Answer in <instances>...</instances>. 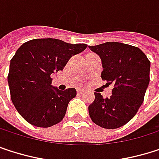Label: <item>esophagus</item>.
<instances>
[{"label":"esophagus","instance_id":"obj_1","mask_svg":"<svg viewBox=\"0 0 159 159\" xmlns=\"http://www.w3.org/2000/svg\"><path fill=\"white\" fill-rule=\"evenodd\" d=\"M83 92H84V90H83V89H78V90H77V93H78L79 94L83 93Z\"/></svg>","mask_w":159,"mask_h":159}]
</instances>
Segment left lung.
<instances>
[{"label":"left lung","mask_w":159,"mask_h":159,"mask_svg":"<svg viewBox=\"0 0 159 159\" xmlns=\"http://www.w3.org/2000/svg\"><path fill=\"white\" fill-rule=\"evenodd\" d=\"M89 48L102 60V80L107 86H114L109 98L94 93L95 99L89 106L90 117L102 128L118 129L132 119L143 104L150 80V61L138 47L121 42Z\"/></svg>","instance_id":"left-lung-1"}]
</instances>
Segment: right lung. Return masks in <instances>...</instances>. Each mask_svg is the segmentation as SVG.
Wrapping results in <instances>:
<instances>
[{
    "label": "right lung",
    "mask_w": 159,
    "mask_h": 159,
    "mask_svg": "<svg viewBox=\"0 0 159 159\" xmlns=\"http://www.w3.org/2000/svg\"><path fill=\"white\" fill-rule=\"evenodd\" d=\"M87 48L57 39H35L23 43L10 62L8 84L12 102L22 118L40 128L64 119L67 105L77 95L74 88L52 87L51 75L63 70L67 61Z\"/></svg>",
    "instance_id": "right-lung-1"
}]
</instances>
